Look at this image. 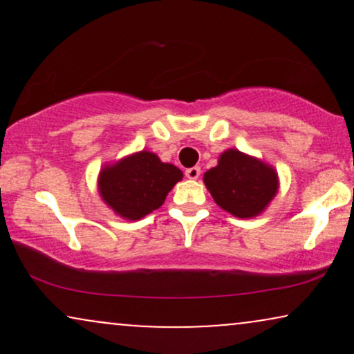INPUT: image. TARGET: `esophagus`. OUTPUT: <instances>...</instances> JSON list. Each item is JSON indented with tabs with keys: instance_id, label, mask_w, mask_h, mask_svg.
Masks as SVG:
<instances>
[{
	"instance_id": "1",
	"label": "esophagus",
	"mask_w": 354,
	"mask_h": 354,
	"mask_svg": "<svg viewBox=\"0 0 354 354\" xmlns=\"http://www.w3.org/2000/svg\"><path fill=\"white\" fill-rule=\"evenodd\" d=\"M185 174H186V178H188V180H198V178H200V174H201L200 166H193V168H188L185 171Z\"/></svg>"
}]
</instances>
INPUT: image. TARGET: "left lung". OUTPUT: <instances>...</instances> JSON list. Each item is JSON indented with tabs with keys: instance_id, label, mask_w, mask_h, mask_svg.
<instances>
[{
	"instance_id": "left-lung-1",
	"label": "left lung",
	"mask_w": 354,
	"mask_h": 354,
	"mask_svg": "<svg viewBox=\"0 0 354 354\" xmlns=\"http://www.w3.org/2000/svg\"><path fill=\"white\" fill-rule=\"evenodd\" d=\"M203 181L219 208L243 219L259 216L279 188L273 166L234 148L219 154L218 165L203 174Z\"/></svg>"
}]
</instances>
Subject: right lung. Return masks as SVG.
I'll use <instances>...</instances> for the list:
<instances>
[{
	"label": "right lung",
	"instance_id": "1",
	"mask_svg": "<svg viewBox=\"0 0 354 354\" xmlns=\"http://www.w3.org/2000/svg\"><path fill=\"white\" fill-rule=\"evenodd\" d=\"M183 171L163 163L156 153L141 151L106 163L98 174V193L116 216L138 221L163 205Z\"/></svg>",
	"mask_w": 354,
	"mask_h": 354
}]
</instances>
